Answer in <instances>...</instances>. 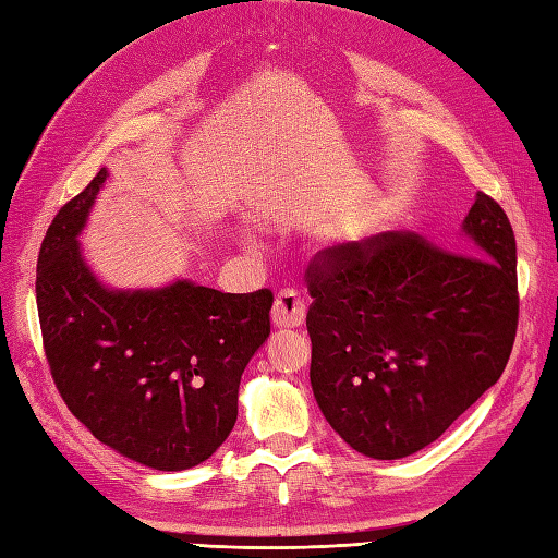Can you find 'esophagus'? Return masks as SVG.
I'll use <instances>...</instances> for the list:
<instances>
[{
    "label": "esophagus",
    "instance_id": "34e87169",
    "mask_svg": "<svg viewBox=\"0 0 558 558\" xmlns=\"http://www.w3.org/2000/svg\"><path fill=\"white\" fill-rule=\"evenodd\" d=\"M306 302L298 290H280L276 304H272V326L276 328H298L304 324Z\"/></svg>",
    "mask_w": 558,
    "mask_h": 558
}]
</instances>
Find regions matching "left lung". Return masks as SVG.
Here are the masks:
<instances>
[{"label": "left lung", "mask_w": 558, "mask_h": 558, "mask_svg": "<svg viewBox=\"0 0 558 558\" xmlns=\"http://www.w3.org/2000/svg\"><path fill=\"white\" fill-rule=\"evenodd\" d=\"M462 230L472 252L381 232L324 248L306 266L314 398L364 456L396 460L429 446L511 357L520 304L511 220L480 192Z\"/></svg>", "instance_id": "8db88e82"}]
</instances>
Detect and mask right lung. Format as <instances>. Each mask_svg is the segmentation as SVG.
<instances>
[{
  "label": "right lung",
  "mask_w": 558,
  "mask_h": 558,
  "mask_svg": "<svg viewBox=\"0 0 558 558\" xmlns=\"http://www.w3.org/2000/svg\"><path fill=\"white\" fill-rule=\"evenodd\" d=\"M105 177L102 168L59 208L40 244L45 357L59 396L98 441L153 470L194 468L232 432L242 372L270 336L272 292L186 280L105 290L76 242Z\"/></svg>",
  "instance_id": "right-lung-1"
}]
</instances>
